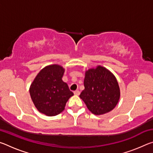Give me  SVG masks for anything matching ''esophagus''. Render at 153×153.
I'll list each match as a JSON object with an SVG mask.
<instances>
[{"mask_svg":"<svg viewBox=\"0 0 153 153\" xmlns=\"http://www.w3.org/2000/svg\"><path fill=\"white\" fill-rule=\"evenodd\" d=\"M80 94V92L79 90H76V91H74V94L75 95H79Z\"/></svg>","mask_w":153,"mask_h":153,"instance_id":"1","label":"esophagus"}]
</instances>
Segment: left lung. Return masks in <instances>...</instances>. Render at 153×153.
Masks as SVG:
<instances>
[{"mask_svg": "<svg viewBox=\"0 0 153 153\" xmlns=\"http://www.w3.org/2000/svg\"><path fill=\"white\" fill-rule=\"evenodd\" d=\"M85 89L79 97L95 115L112 111L120 100V90L115 77L105 67L98 66L86 71Z\"/></svg>", "mask_w": 153, "mask_h": 153, "instance_id": "obj_1", "label": "left lung"}]
</instances>
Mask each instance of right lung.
<instances>
[{"label": "right lung", "instance_id": "1", "mask_svg": "<svg viewBox=\"0 0 153 153\" xmlns=\"http://www.w3.org/2000/svg\"><path fill=\"white\" fill-rule=\"evenodd\" d=\"M64 69L58 65L43 68L30 88V94L35 107L47 116H55L65 109L66 102L74 93L63 82Z\"/></svg>", "mask_w": 153, "mask_h": 153}]
</instances>
